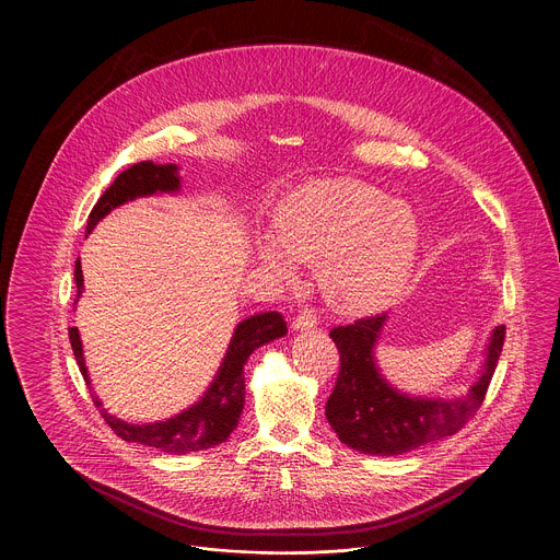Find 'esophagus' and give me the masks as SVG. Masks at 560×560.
Wrapping results in <instances>:
<instances>
[{
	"mask_svg": "<svg viewBox=\"0 0 560 560\" xmlns=\"http://www.w3.org/2000/svg\"><path fill=\"white\" fill-rule=\"evenodd\" d=\"M317 326V315L311 308H304L294 317V330H313Z\"/></svg>",
	"mask_w": 560,
	"mask_h": 560,
	"instance_id": "obj_1",
	"label": "esophagus"
}]
</instances>
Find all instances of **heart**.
<instances>
[{"label": "heart", "mask_w": 560, "mask_h": 560, "mask_svg": "<svg viewBox=\"0 0 560 560\" xmlns=\"http://www.w3.org/2000/svg\"><path fill=\"white\" fill-rule=\"evenodd\" d=\"M259 264L283 281L296 261H317L319 288L337 311L371 315L396 301L416 275L422 223L411 205L355 183L326 180L290 196L275 217V241L259 238Z\"/></svg>", "instance_id": "obj_1"}]
</instances>
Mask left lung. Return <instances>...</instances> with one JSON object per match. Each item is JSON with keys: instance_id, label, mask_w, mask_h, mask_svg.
I'll use <instances>...</instances> for the list:
<instances>
[{"instance_id": "left-lung-1", "label": "left lung", "mask_w": 560, "mask_h": 560, "mask_svg": "<svg viewBox=\"0 0 560 560\" xmlns=\"http://www.w3.org/2000/svg\"><path fill=\"white\" fill-rule=\"evenodd\" d=\"M386 324L382 313L330 332L341 353V371L326 402V418L347 447L371 456L407 454L460 431L483 402L505 341V326H497L465 396L429 398L402 392L384 377L375 347Z\"/></svg>"}]
</instances>
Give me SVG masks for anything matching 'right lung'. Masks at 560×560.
Instances as JSON below:
<instances>
[{"instance_id": "1", "label": "right lung", "mask_w": 560, "mask_h": 560, "mask_svg": "<svg viewBox=\"0 0 560 560\" xmlns=\"http://www.w3.org/2000/svg\"><path fill=\"white\" fill-rule=\"evenodd\" d=\"M178 189H180V176H178L176 164H153V162L133 164L126 173L119 174L115 183L102 194V198L97 200V205L89 215L86 234H91L97 221H102L110 211H115L126 202H131L136 198L155 196V194H178ZM74 281H77V301H79L85 290L81 259H77L74 264ZM285 335H288V324L283 315L277 311L258 313L238 322L213 382L194 405H189L187 409H183L180 413H176L168 420L131 424L126 420H119L117 416H110L102 407V400L97 396H93V402L100 409L106 424L128 443H140L174 456L215 447L219 443L228 441V436L238 427V420L245 407V364L249 355L261 345L281 339ZM70 343H72L77 364L85 377L86 386L91 387L79 328H70Z\"/></svg>"}]
</instances>
